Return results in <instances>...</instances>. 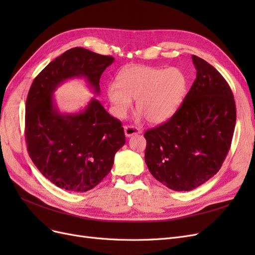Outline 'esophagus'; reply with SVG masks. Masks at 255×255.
Wrapping results in <instances>:
<instances>
[{
    "mask_svg": "<svg viewBox=\"0 0 255 255\" xmlns=\"http://www.w3.org/2000/svg\"><path fill=\"white\" fill-rule=\"evenodd\" d=\"M140 133H141V130L135 127H130V126L125 127V134L127 137H130V136L136 135V134H140Z\"/></svg>",
    "mask_w": 255,
    "mask_h": 255,
    "instance_id": "esophagus-1",
    "label": "esophagus"
}]
</instances>
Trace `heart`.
I'll use <instances>...</instances> for the list:
<instances>
[{
	"label": "heart",
	"mask_w": 255,
	"mask_h": 255,
	"mask_svg": "<svg viewBox=\"0 0 255 255\" xmlns=\"http://www.w3.org/2000/svg\"><path fill=\"white\" fill-rule=\"evenodd\" d=\"M117 85L107 87V97L114 113L119 118L132 107L136 99L139 117L151 123H161L170 119L180 106L186 88V79L176 68L161 69L151 66H129L118 73Z\"/></svg>",
	"instance_id": "1"
}]
</instances>
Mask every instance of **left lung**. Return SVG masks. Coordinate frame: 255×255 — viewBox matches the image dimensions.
Listing matches in <instances>:
<instances>
[{
	"label": "left lung",
	"mask_w": 255,
	"mask_h": 255,
	"mask_svg": "<svg viewBox=\"0 0 255 255\" xmlns=\"http://www.w3.org/2000/svg\"><path fill=\"white\" fill-rule=\"evenodd\" d=\"M192 63L197 76L180 109L144 133V161L151 174L175 191L195 189L219 171L236 122L227 81L204 59L192 55Z\"/></svg>",
	"instance_id": "obj_1"
}]
</instances>
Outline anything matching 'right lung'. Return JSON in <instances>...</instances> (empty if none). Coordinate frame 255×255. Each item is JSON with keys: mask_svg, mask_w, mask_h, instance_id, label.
<instances>
[{"mask_svg": "<svg viewBox=\"0 0 255 255\" xmlns=\"http://www.w3.org/2000/svg\"><path fill=\"white\" fill-rule=\"evenodd\" d=\"M112 56L73 48L36 76L25 105V139L33 163L59 188L84 192L110 173L115 154L126 143L121 122L96 98L78 113H61L54 91L71 79H84L100 95V78Z\"/></svg>", "mask_w": 255, "mask_h": 255, "instance_id": "add662e5", "label": "right lung"}]
</instances>
